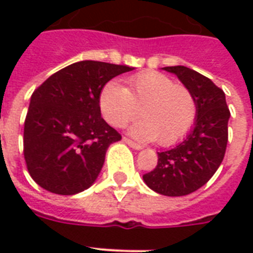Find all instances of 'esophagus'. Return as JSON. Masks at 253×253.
Wrapping results in <instances>:
<instances>
[{
    "label": "esophagus",
    "mask_w": 253,
    "mask_h": 253,
    "mask_svg": "<svg viewBox=\"0 0 253 253\" xmlns=\"http://www.w3.org/2000/svg\"><path fill=\"white\" fill-rule=\"evenodd\" d=\"M123 142L126 143V144H128V146L131 147V148H134V150H142L143 147L140 146V144H138V143H135L132 142V140H130V139H127V138H123Z\"/></svg>",
    "instance_id": "1"
}]
</instances>
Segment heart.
I'll return each instance as SVG.
<instances>
[{
	"instance_id": "heart-1",
	"label": "heart",
	"mask_w": 253,
	"mask_h": 253,
	"mask_svg": "<svg viewBox=\"0 0 253 253\" xmlns=\"http://www.w3.org/2000/svg\"><path fill=\"white\" fill-rule=\"evenodd\" d=\"M99 106L115 127L138 118L142 109L143 121L132 125L128 132L138 140H158L162 146H172L184 138L197 117L192 91L159 72L128 77L126 87L117 81L107 83L99 93Z\"/></svg>"
}]
</instances>
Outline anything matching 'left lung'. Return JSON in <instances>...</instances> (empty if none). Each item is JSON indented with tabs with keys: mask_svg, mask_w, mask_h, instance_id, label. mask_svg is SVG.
<instances>
[{
	"mask_svg": "<svg viewBox=\"0 0 253 253\" xmlns=\"http://www.w3.org/2000/svg\"><path fill=\"white\" fill-rule=\"evenodd\" d=\"M162 69L176 75L192 91L197 117L182 142L158 152V166L143 180L163 196H186L204 186L219 168L227 147L230 110L223 90L204 75L184 65Z\"/></svg>",
	"mask_w": 253,
	"mask_h": 253,
	"instance_id": "obj_1",
	"label": "left lung"
}]
</instances>
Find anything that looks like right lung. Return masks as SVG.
<instances>
[{"instance_id": "1", "label": "right lung", "mask_w": 253, "mask_h": 253, "mask_svg": "<svg viewBox=\"0 0 253 253\" xmlns=\"http://www.w3.org/2000/svg\"><path fill=\"white\" fill-rule=\"evenodd\" d=\"M132 69L77 61L34 91L25 121L23 155L39 186L73 196L94 184L109 146L122 139L101 117L99 93L111 79Z\"/></svg>"}]
</instances>
